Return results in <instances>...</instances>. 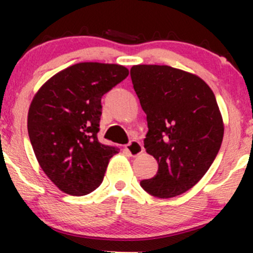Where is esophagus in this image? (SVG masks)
<instances>
[{"mask_svg": "<svg viewBox=\"0 0 253 253\" xmlns=\"http://www.w3.org/2000/svg\"><path fill=\"white\" fill-rule=\"evenodd\" d=\"M126 150L129 153L131 157H137V155H139L141 153H143V145L139 141L133 139V141H131L126 145Z\"/></svg>", "mask_w": 253, "mask_h": 253, "instance_id": "1", "label": "esophagus"}]
</instances>
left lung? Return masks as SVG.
Wrapping results in <instances>:
<instances>
[{"label": "left lung", "instance_id": "obj_1", "mask_svg": "<svg viewBox=\"0 0 253 253\" xmlns=\"http://www.w3.org/2000/svg\"><path fill=\"white\" fill-rule=\"evenodd\" d=\"M131 79L147 115L144 148L159 165L141 186L154 197H175L205 176L220 149L224 125L215 95L203 79L170 66H133Z\"/></svg>", "mask_w": 253, "mask_h": 253}]
</instances>
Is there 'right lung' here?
<instances>
[{
    "instance_id": "1",
    "label": "right lung",
    "mask_w": 253,
    "mask_h": 253,
    "mask_svg": "<svg viewBox=\"0 0 253 253\" xmlns=\"http://www.w3.org/2000/svg\"><path fill=\"white\" fill-rule=\"evenodd\" d=\"M128 76L114 63L82 62L51 77L28 112V134L42 171L62 192L84 196L103 182L119 149L98 139L101 98Z\"/></svg>"
}]
</instances>
